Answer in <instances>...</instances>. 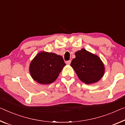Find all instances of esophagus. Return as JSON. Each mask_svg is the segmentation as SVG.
Wrapping results in <instances>:
<instances>
[{"mask_svg": "<svg viewBox=\"0 0 125 125\" xmlns=\"http://www.w3.org/2000/svg\"><path fill=\"white\" fill-rule=\"evenodd\" d=\"M71 63V61H70V60L66 61V64H70Z\"/></svg>", "mask_w": 125, "mask_h": 125, "instance_id": "1", "label": "esophagus"}]
</instances>
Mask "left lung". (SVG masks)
<instances>
[{
    "instance_id": "obj_1",
    "label": "left lung",
    "mask_w": 125,
    "mask_h": 125,
    "mask_svg": "<svg viewBox=\"0 0 125 125\" xmlns=\"http://www.w3.org/2000/svg\"><path fill=\"white\" fill-rule=\"evenodd\" d=\"M71 66L81 81L86 84L94 83L102 78L104 72V65L97 55L82 49L75 53Z\"/></svg>"
}]
</instances>
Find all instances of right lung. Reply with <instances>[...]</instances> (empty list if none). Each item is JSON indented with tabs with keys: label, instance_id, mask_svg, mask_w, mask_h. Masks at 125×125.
<instances>
[{
	"label": "right lung",
	"instance_id": "right-lung-1",
	"mask_svg": "<svg viewBox=\"0 0 125 125\" xmlns=\"http://www.w3.org/2000/svg\"><path fill=\"white\" fill-rule=\"evenodd\" d=\"M66 65L62 56L55 53L41 52L31 61L29 67L31 76L41 84H50L58 77Z\"/></svg>",
	"mask_w": 125,
	"mask_h": 125
}]
</instances>
